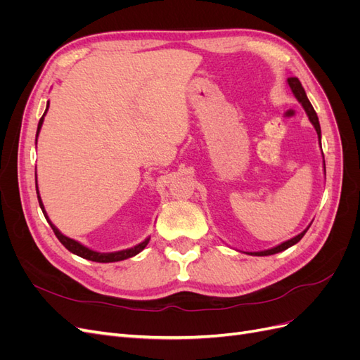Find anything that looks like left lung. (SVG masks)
Wrapping results in <instances>:
<instances>
[{
    "mask_svg": "<svg viewBox=\"0 0 360 360\" xmlns=\"http://www.w3.org/2000/svg\"><path fill=\"white\" fill-rule=\"evenodd\" d=\"M288 85H290L291 91L294 93V96H296V99L302 103V106L304 108V111H307V114H308V117H309V120H311V123L314 124L315 130H317V135H319V139H320V146H321V129H320V123H319V117H317V112H315V110L312 108L311 102L308 101L307 93H304L300 81H299L297 78H294V76H291V78H288ZM324 172H326V167H324ZM309 226H311V225H309ZM309 226H308V228H309ZM308 228H307V230H304L303 233H300L299 236L292 237L291 240H287V242H284V243H281V245L276 246V248H271V249H269V250H263V252H250V255L264 257V255L278 254V252H281V250H285V249H288L290 246L296 245V243L300 240V238L304 236V233L308 231Z\"/></svg>",
    "mask_w": 360,
    "mask_h": 360,
    "instance_id": "1",
    "label": "left lung"
}]
</instances>
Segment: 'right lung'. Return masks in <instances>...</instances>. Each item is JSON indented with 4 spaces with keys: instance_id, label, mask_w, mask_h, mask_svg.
Here are the masks:
<instances>
[{
    "instance_id": "obj_1",
    "label": "right lung",
    "mask_w": 360,
    "mask_h": 360,
    "mask_svg": "<svg viewBox=\"0 0 360 360\" xmlns=\"http://www.w3.org/2000/svg\"><path fill=\"white\" fill-rule=\"evenodd\" d=\"M48 106H49V103H48ZM46 111H48V108H46ZM46 111H45V114H46ZM45 114H43V115H41V118H40L39 126H37V134H36V136H39V132H40V127H41V124H43V118H45ZM36 144H37V139H36ZM36 191H37V198H39L40 209H41L43 214H45V217L48 219L46 212H45V209H43V204H41L40 195H39V189H37V179H36ZM48 222H49V225H51V228H52V231L56 233L57 238H58V240L61 242V245H63L64 248H66L68 250H70V252H72V254H75V255L82 257V258H85V259H90V261H96V263H114V261H122V259H126V258L134 257V255L139 254L141 250H143V249L147 246V243H148V240H150V238H147V240H144L143 243H139V245H136V246H134V248H130V249L118 250V252L101 254V252H94V250H91V249H89V248L82 246L81 243H78L76 240H73V238H69V237H66V236H63V234L57 230V228L52 225V222H51L49 219H48Z\"/></svg>"
}]
</instances>
